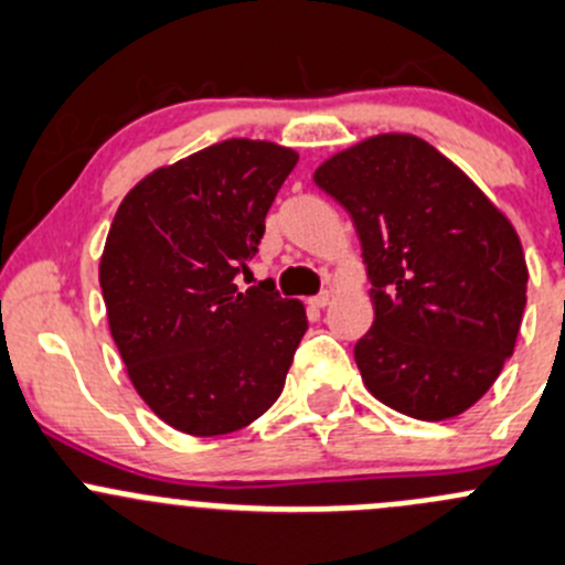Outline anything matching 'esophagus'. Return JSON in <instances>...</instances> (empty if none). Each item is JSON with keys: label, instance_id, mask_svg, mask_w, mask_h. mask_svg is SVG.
Masks as SVG:
<instances>
[{"label": "esophagus", "instance_id": "obj_1", "mask_svg": "<svg viewBox=\"0 0 565 565\" xmlns=\"http://www.w3.org/2000/svg\"><path fill=\"white\" fill-rule=\"evenodd\" d=\"M329 301H332V294H329V290H321V294H318V296H312L310 305L312 307H327Z\"/></svg>", "mask_w": 565, "mask_h": 565}]
</instances>
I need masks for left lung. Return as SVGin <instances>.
<instances>
[{"mask_svg":"<svg viewBox=\"0 0 565 565\" xmlns=\"http://www.w3.org/2000/svg\"><path fill=\"white\" fill-rule=\"evenodd\" d=\"M312 181L356 227L373 327L354 360L373 398L415 420L478 404L513 354L527 264L508 216L434 145L376 134Z\"/></svg>","mask_w":565,"mask_h":565,"instance_id":"obj_1","label":"left lung"}]
</instances>
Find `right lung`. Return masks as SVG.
<instances>
[{"mask_svg": "<svg viewBox=\"0 0 565 565\" xmlns=\"http://www.w3.org/2000/svg\"><path fill=\"white\" fill-rule=\"evenodd\" d=\"M299 153L225 139L145 175L122 198L98 264L109 332L139 398L192 437L258 420L307 332L275 285L238 290Z\"/></svg>", "mask_w": 565, "mask_h": 565, "instance_id": "obj_1", "label": "right lung"}]
</instances>
